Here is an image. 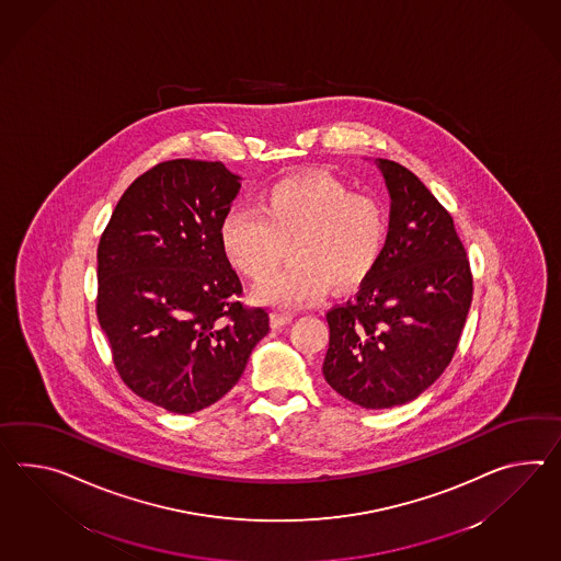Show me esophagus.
Returning <instances> with one entry per match:
<instances>
[{"mask_svg": "<svg viewBox=\"0 0 561 561\" xmlns=\"http://www.w3.org/2000/svg\"><path fill=\"white\" fill-rule=\"evenodd\" d=\"M294 320V314L291 312H282V310H275L272 312V329H282V327H286Z\"/></svg>", "mask_w": 561, "mask_h": 561, "instance_id": "esophagus-1", "label": "esophagus"}]
</instances>
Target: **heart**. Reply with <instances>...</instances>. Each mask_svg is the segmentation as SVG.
Instances as JSON below:
<instances>
[{
  "instance_id": "heart-1",
  "label": "heart",
  "mask_w": 561,
  "mask_h": 561,
  "mask_svg": "<svg viewBox=\"0 0 561 561\" xmlns=\"http://www.w3.org/2000/svg\"><path fill=\"white\" fill-rule=\"evenodd\" d=\"M387 234L381 201L329 174L277 180L260 192L255 210L232 206L219 227L222 253L251 282L274 274L289 247L294 261L255 289V300L274 308L314 304L332 284H363L381 261Z\"/></svg>"
}]
</instances>
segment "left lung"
Listing matches in <instances>:
<instances>
[{"label": "left lung", "instance_id": "obj_1", "mask_svg": "<svg viewBox=\"0 0 561 561\" xmlns=\"http://www.w3.org/2000/svg\"><path fill=\"white\" fill-rule=\"evenodd\" d=\"M391 196L381 261L355 300L327 314L324 379L365 410L422 396L450 365L472 301V274L450 213L408 168L375 160Z\"/></svg>", "mask_w": 561, "mask_h": 561}]
</instances>
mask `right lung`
I'll return each mask as SVG.
<instances>
[{
    "mask_svg": "<svg viewBox=\"0 0 561 561\" xmlns=\"http://www.w3.org/2000/svg\"><path fill=\"white\" fill-rule=\"evenodd\" d=\"M220 162L170 160L131 182L96 249V318L136 396L172 413L217 403L270 332L219 241L241 188Z\"/></svg>",
    "mask_w": 561,
    "mask_h": 561,
    "instance_id": "right-lung-1",
    "label": "right lung"
}]
</instances>
